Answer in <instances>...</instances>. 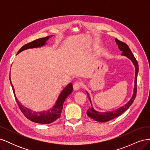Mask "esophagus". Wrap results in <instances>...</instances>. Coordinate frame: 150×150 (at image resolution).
<instances>
[{
	"mask_svg": "<svg viewBox=\"0 0 150 150\" xmlns=\"http://www.w3.org/2000/svg\"><path fill=\"white\" fill-rule=\"evenodd\" d=\"M81 83L80 82H78V81H77V82H76L73 84V89L75 91L78 90L81 88Z\"/></svg>",
	"mask_w": 150,
	"mask_h": 150,
	"instance_id": "esophagus-1",
	"label": "esophagus"
}]
</instances>
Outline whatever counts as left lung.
I'll use <instances>...</instances> for the list:
<instances>
[{"instance_id": "1", "label": "left lung", "mask_w": 150, "mask_h": 150, "mask_svg": "<svg viewBox=\"0 0 150 150\" xmlns=\"http://www.w3.org/2000/svg\"><path fill=\"white\" fill-rule=\"evenodd\" d=\"M115 41L116 44L118 46V47L120 51H122V55L128 57L129 59L133 62V64L135 66V81H134V92L132 98H131L129 102L127 103L125 106H122L120 108L117 109L116 111H113L111 112H99L96 111H95L93 108H90L89 110L87 111V115L91 118L93 119L94 120L98 121V122H107L110 120H111L112 119L115 118V117L120 116L121 114H122L133 103L134 99L137 96V76L138 72V62L134 57V55L133 54L132 52L131 51L130 49L129 48V46L126 43L120 41L117 39H115ZM88 98L89 99V101L91 102V99L89 98V94L88 93Z\"/></svg>"}]
</instances>
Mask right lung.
I'll use <instances>...</instances> for the list:
<instances>
[{
	"label": "right lung",
	"mask_w": 150,
	"mask_h": 150,
	"mask_svg": "<svg viewBox=\"0 0 150 150\" xmlns=\"http://www.w3.org/2000/svg\"><path fill=\"white\" fill-rule=\"evenodd\" d=\"M49 37L50 36H47L46 38L38 39L30 42L25 44L24 46H22L19 49V51H18L17 54H19L22 51H24V50L29 48H35L44 46V45L46 44V40L49 38ZM10 82L12 86L13 94H14V96L16 98V101H17L18 106H19L21 112L23 113L24 116L29 120L40 124H49L58 119L59 117L61 116V111L63 108V103H64L66 98L69 96V95L72 93V91H73L72 84L71 83L69 84L64 89L62 90V91L61 92L59 96L57 99L55 105L53 106L51 110L42 112H33V111L29 110L28 108L24 106L20 102L17 101V99L16 97L14 88H13L11 83V78Z\"/></svg>",
	"instance_id": "right-lung-1"
}]
</instances>
